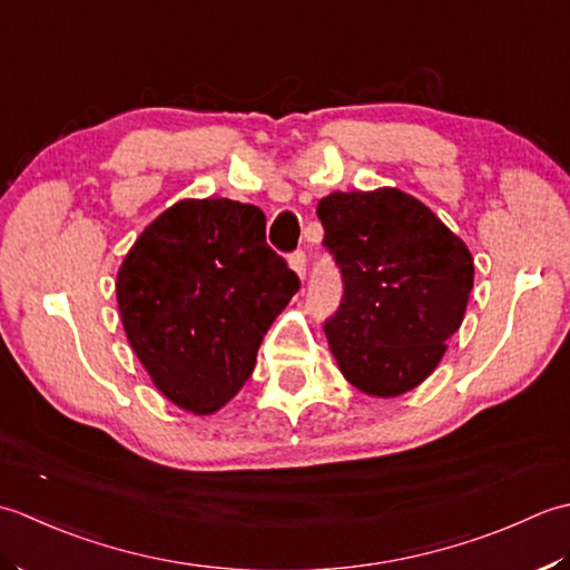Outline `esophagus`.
<instances>
[{"label":"esophagus","mask_w":570,"mask_h":570,"mask_svg":"<svg viewBox=\"0 0 570 570\" xmlns=\"http://www.w3.org/2000/svg\"><path fill=\"white\" fill-rule=\"evenodd\" d=\"M289 268H293L299 275V281H305V275H307V255L302 253V250L289 255Z\"/></svg>","instance_id":"esophagus-1"}]
</instances>
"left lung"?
I'll return each mask as SVG.
<instances>
[{
  "label": "left lung",
  "mask_w": 570,
  "mask_h": 570,
  "mask_svg": "<svg viewBox=\"0 0 570 570\" xmlns=\"http://www.w3.org/2000/svg\"><path fill=\"white\" fill-rule=\"evenodd\" d=\"M317 216L344 283L340 309L324 322L336 366L376 399L421 386L464 320L472 253L401 189L332 191Z\"/></svg>",
  "instance_id": "1"
}]
</instances>
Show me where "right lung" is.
Listing matches in <instances>:
<instances>
[{
  "label": "right lung",
  "mask_w": 570,
  "mask_h": 570,
  "mask_svg": "<svg viewBox=\"0 0 570 570\" xmlns=\"http://www.w3.org/2000/svg\"><path fill=\"white\" fill-rule=\"evenodd\" d=\"M297 289V275L265 243V214L230 199H184L161 212L115 283L132 352L155 386L194 415L236 396Z\"/></svg>",
  "instance_id": "add662e5"
}]
</instances>
